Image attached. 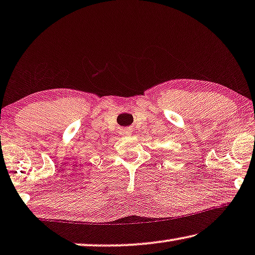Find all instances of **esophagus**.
Masks as SVG:
<instances>
[{"mask_svg": "<svg viewBox=\"0 0 255 255\" xmlns=\"http://www.w3.org/2000/svg\"><path fill=\"white\" fill-rule=\"evenodd\" d=\"M122 133H123L124 135H130L131 133H132V130H130V128H127V130H123Z\"/></svg>", "mask_w": 255, "mask_h": 255, "instance_id": "34e87169", "label": "esophagus"}]
</instances>
